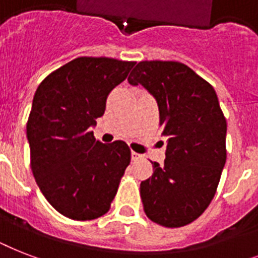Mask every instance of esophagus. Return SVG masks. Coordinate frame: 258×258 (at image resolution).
Listing matches in <instances>:
<instances>
[{"instance_id": "esophagus-1", "label": "esophagus", "mask_w": 258, "mask_h": 258, "mask_svg": "<svg viewBox=\"0 0 258 258\" xmlns=\"http://www.w3.org/2000/svg\"><path fill=\"white\" fill-rule=\"evenodd\" d=\"M131 158H133V161H138V159L141 158V154L135 153V151H131Z\"/></svg>"}]
</instances>
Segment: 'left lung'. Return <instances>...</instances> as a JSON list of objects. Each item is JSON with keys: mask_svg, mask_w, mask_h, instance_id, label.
Listing matches in <instances>:
<instances>
[{"mask_svg": "<svg viewBox=\"0 0 258 258\" xmlns=\"http://www.w3.org/2000/svg\"><path fill=\"white\" fill-rule=\"evenodd\" d=\"M157 100L166 159L151 162L141 183L150 220L179 228L197 220L216 194L226 162V120L210 84L176 61H141L128 78Z\"/></svg>", "mask_w": 258, "mask_h": 258, "instance_id": "1", "label": "left lung"}]
</instances>
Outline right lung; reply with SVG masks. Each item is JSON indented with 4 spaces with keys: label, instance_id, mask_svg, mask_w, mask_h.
I'll list each match as a JSON object with an SVG mask.
<instances>
[{
    "label": "right lung",
    "instance_id": "1",
    "mask_svg": "<svg viewBox=\"0 0 258 258\" xmlns=\"http://www.w3.org/2000/svg\"><path fill=\"white\" fill-rule=\"evenodd\" d=\"M134 61L78 57L46 76L34 93L26 138L32 171L46 201L71 220L108 212L131 161L123 141L93 137L108 93L124 82Z\"/></svg>",
    "mask_w": 258,
    "mask_h": 258
}]
</instances>
